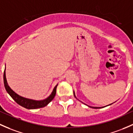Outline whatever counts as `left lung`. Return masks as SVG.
I'll return each mask as SVG.
<instances>
[{
	"label": "left lung",
	"instance_id": "left-lung-1",
	"mask_svg": "<svg viewBox=\"0 0 133 133\" xmlns=\"http://www.w3.org/2000/svg\"><path fill=\"white\" fill-rule=\"evenodd\" d=\"M74 97H76V95H75V94H74ZM111 104H109V105H111ZM108 106H109V105H108ZM89 107H90V108H95V109H98V108H98V107H91V106H89Z\"/></svg>",
	"mask_w": 133,
	"mask_h": 133
}]
</instances>
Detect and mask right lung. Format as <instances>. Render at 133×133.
Listing matches in <instances>:
<instances>
[{"instance_id": "add662e5", "label": "right lung", "mask_w": 133, "mask_h": 133, "mask_svg": "<svg viewBox=\"0 0 133 133\" xmlns=\"http://www.w3.org/2000/svg\"><path fill=\"white\" fill-rule=\"evenodd\" d=\"M4 87L5 90H6L7 92L10 95V96L14 99L17 104L19 105L22 106V107L27 108V109H37V108H43L46 106L50 102H51L53 100V98L55 97L56 94V88L57 87V84L54 87L53 91L52 92L51 95H50L48 98H45L42 101H35V100L29 99V98H24L18 94H16L15 92L13 91L10 87L8 86V83H7L6 78H5V72L4 70Z\"/></svg>"}]
</instances>
